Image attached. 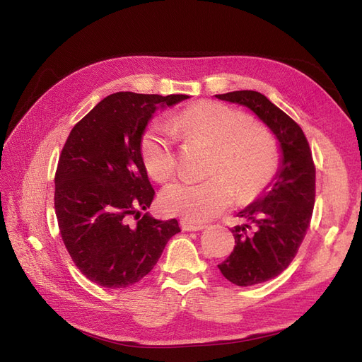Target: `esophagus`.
Wrapping results in <instances>:
<instances>
[{
    "mask_svg": "<svg viewBox=\"0 0 362 362\" xmlns=\"http://www.w3.org/2000/svg\"><path fill=\"white\" fill-rule=\"evenodd\" d=\"M181 228L182 231H201V229L205 228V225H198V223H192L187 221H181Z\"/></svg>",
    "mask_w": 362,
    "mask_h": 362,
    "instance_id": "34e87169",
    "label": "esophagus"
}]
</instances>
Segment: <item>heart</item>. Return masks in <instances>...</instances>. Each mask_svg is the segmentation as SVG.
<instances>
[{"label": "heart", "mask_w": 362, "mask_h": 362, "mask_svg": "<svg viewBox=\"0 0 362 362\" xmlns=\"http://www.w3.org/2000/svg\"><path fill=\"white\" fill-rule=\"evenodd\" d=\"M170 128L187 141L213 145L211 178L201 182L177 181L160 193L166 214L202 223L231 205L250 202L264 192L276 175L279 149L270 131L254 125L247 115L222 103L201 101L170 119ZM140 156L149 177L168 181L173 172V139L168 128L151 127L140 140Z\"/></svg>", "instance_id": "b5f03b06"}]
</instances>
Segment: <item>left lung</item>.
<instances>
[{
	"label": "left lung",
	"mask_w": 362,
	"mask_h": 362,
	"mask_svg": "<svg viewBox=\"0 0 362 362\" xmlns=\"http://www.w3.org/2000/svg\"><path fill=\"white\" fill-rule=\"evenodd\" d=\"M217 100L247 107L276 137L281 160L276 175L258 198L237 216L235 246L218 270L240 287H250L286 270L310 226L315 199V168L302 128L254 90L216 95Z\"/></svg>",
	"instance_id": "8db88e82"
}]
</instances>
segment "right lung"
Segmentation results:
<instances>
[{"label":"right lung","mask_w":362,"mask_h":362,"mask_svg":"<svg viewBox=\"0 0 362 362\" xmlns=\"http://www.w3.org/2000/svg\"><path fill=\"white\" fill-rule=\"evenodd\" d=\"M189 98L108 95L72 128L62 149L54 193L60 234L75 266L98 286L125 288L139 282L181 231L177 218L140 213L156 194L140 140L158 108Z\"/></svg>","instance_id":"1"}]
</instances>
